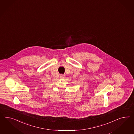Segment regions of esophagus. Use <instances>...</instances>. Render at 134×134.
I'll list each match as a JSON object with an SVG mask.
<instances>
[{"mask_svg": "<svg viewBox=\"0 0 134 134\" xmlns=\"http://www.w3.org/2000/svg\"><path fill=\"white\" fill-rule=\"evenodd\" d=\"M60 77L61 79L64 78V75H60Z\"/></svg>", "mask_w": 134, "mask_h": 134, "instance_id": "1", "label": "esophagus"}]
</instances>
